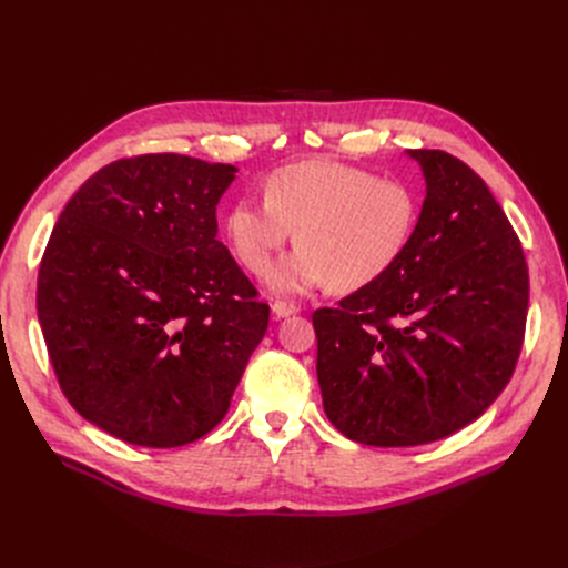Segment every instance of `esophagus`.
<instances>
[{
    "label": "esophagus",
    "mask_w": 568,
    "mask_h": 568,
    "mask_svg": "<svg viewBox=\"0 0 568 568\" xmlns=\"http://www.w3.org/2000/svg\"><path fill=\"white\" fill-rule=\"evenodd\" d=\"M272 311H274L276 317H290V315H294V313H300V306H296L294 302H283V300H278V302H274Z\"/></svg>",
    "instance_id": "esophagus-1"
}]
</instances>
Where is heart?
I'll return each mask as SVG.
<instances>
[{
  "label": "heart",
  "instance_id": "b5f03b06",
  "mask_svg": "<svg viewBox=\"0 0 568 568\" xmlns=\"http://www.w3.org/2000/svg\"><path fill=\"white\" fill-rule=\"evenodd\" d=\"M416 221L419 200L407 184L336 161H304L268 174L264 200L236 202L225 232L248 272L264 276L296 230L300 246L274 268L272 285L352 292L398 264Z\"/></svg>",
  "mask_w": 568,
  "mask_h": 568
}]
</instances>
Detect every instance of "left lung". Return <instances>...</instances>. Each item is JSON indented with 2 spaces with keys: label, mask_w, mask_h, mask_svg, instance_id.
Returning a JSON list of instances; mask_svg holds the SVG:
<instances>
[{
  "label": "left lung",
  "mask_w": 568,
  "mask_h": 568,
  "mask_svg": "<svg viewBox=\"0 0 568 568\" xmlns=\"http://www.w3.org/2000/svg\"><path fill=\"white\" fill-rule=\"evenodd\" d=\"M426 200L409 246L382 278L317 308L324 412L349 439L416 446L471 424L509 384L529 274L484 179L439 149H409Z\"/></svg>",
  "instance_id": "8db88e82"
}]
</instances>
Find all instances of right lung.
Returning a JSON list of instances; mask_svg holds the SVG:
<instances>
[{"mask_svg": "<svg viewBox=\"0 0 568 568\" xmlns=\"http://www.w3.org/2000/svg\"><path fill=\"white\" fill-rule=\"evenodd\" d=\"M236 168L119 159L78 189L45 246L37 308L69 403L101 430L174 449L221 424L268 306L219 242Z\"/></svg>", "mask_w": 568, "mask_h": 568, "instance_id": "right-lung-1", "label": "right lung"}]
</instances>
